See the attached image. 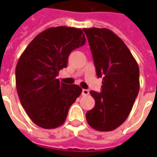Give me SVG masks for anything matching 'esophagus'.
<instances>
[{
  "label": "esophagus",
  "mask_w": 157,
  "mask_h": 157,
  "mask_svg": "<svg viewBox=\"0 0 157 157\" xmlns=\"http://www.w3.org/2000/svg\"><path fill=\"white\" fill-rule=\"evenodd\" d=\"M82 96H87L89 94V91L86 90V89H82Z\"/></svg>",
  "instance_id": "esophagus-1"
}]
</instances>
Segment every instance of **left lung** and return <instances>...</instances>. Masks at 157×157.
Instances as JSON below:
<instances>
[{
    "instance_id": "1",
    "label": "left lung",
    "mask_w": 157,
    "mask_h": 157,
    "mask_svg": "<svg viewBox=\"0 0 157 157\" xmlns=\"http://www.w3.org/2000/svg\"><path fill=\"white\" fill-rule=\"evenodd\" d=\"M96 73L102 76L100 93L91 91L95 107L86 113L88 124L98 131H112L130 113L140 90V70L128 47L107 29H84Z\"/></svg>"
}]
</instances>
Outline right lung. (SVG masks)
<instances>
[{
	"mask_svg": "<svg viewBox=\"0 0 157 157\" xmlns=\"http://www.w3.org/2000/svg\"><path fill=\"white\" fill-rule=\"evenodd\" d=\"M81 29L65 26L49 28L28 45L16 67V86L21 104L35 124L55 128L65 123L70 107L81 95L77 85L57 79L66 68L71 52L83 46Z\"/></svg>",
	"mask_w": 157,
	"mask_h": 157,
	"instance_id": "1",
	"label": "right lung"
}]
</instances>
